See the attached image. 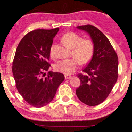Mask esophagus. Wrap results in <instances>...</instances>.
I'll list each match as a JSON object with an SVG mask.
<instances>
[{
	"instance_id": "1",
	"label": "esophagus",
	"mask_w": 132,
	"mask_h": 132,
	"mask_svg": "<svg viewBox=\"0 0 132 132\" xmlns=\"http://www.w3.org/2000/svg\"><path fill=\"white\" fill-rule=\"evenodd\" d=\"M64 77L66 79H71V77H72V76L71 75H68V74H66V75H64Z\"/></svg>"
}]
</instances>
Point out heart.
<instances>
[{
  "label": "heart",
  "instance_id": "obj_1",
  "mask_svg": "<svg viewBox=\"0 0 132 132\" xmlns=\"http://www.w3.org/2000/svg\"><path fill=\"white\" fill-rule=\"evenodd\" d=\"M61 41L68 48H72L73 58L63 59L54 65L55 71L65 74H70L76 70L79 63L86 64L92 59L94 52V44L89 39H82V37L75 32H69L61 37ZM52 58L55 57L53 46L50 50Z\"/></svg>",
  "mask_w": 132,
  "mask_h": 132
}]
</instances>
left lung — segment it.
I'll return each mask as SVG.
<instances>
[{
  "mask_svg": "<svg viewBox=\"0 0 132 132\" xmlns=\"http://www.w3.org/2000/svg\"><path fill=\"white\" fill-rule=\"evenodd\" d=\"M90 35L94 52L91 61L79 74L80 85L76 95L82 103L94 106L103 102L111 93L118 77V57L102 32L92 25L77 26Z\"/></svg>",
  "mask_w": 132,
  "mask_h": 132,
  "instance_id": "obj_1",
  "label": "left lung"
}]
</instances>
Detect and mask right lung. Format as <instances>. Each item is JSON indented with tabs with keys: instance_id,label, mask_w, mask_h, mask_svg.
<instances>
[{
	"instance_id": "1",
	"label": "right lung",
	"mask_w": 132,
	"mask_h": 132,
	"mask_svg": "<svg viewBox=\"0 0 132 132\" xmlns=\"http://www.w3.org/2000/svg\"><path fill=\"white\" fill-rule=\"evenodd\" d=\"M59 28L36 29L24 36L16 50L12 72L20 94L30 105L40 108L47 105L55 96L64 76L49 71L50 50Z\"/></svg>"
}]
</instances>
